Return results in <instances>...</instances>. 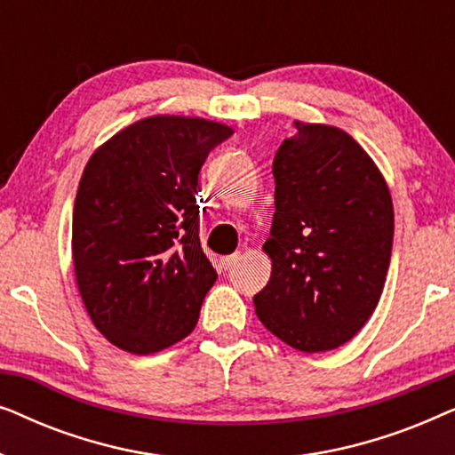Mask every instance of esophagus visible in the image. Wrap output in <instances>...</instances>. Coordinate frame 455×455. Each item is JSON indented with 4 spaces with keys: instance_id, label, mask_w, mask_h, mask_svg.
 I'll list each match as a JSON object with an SVG mask.
<instances>
[{
    "instance_id": "34e87169",
    "label": "esophagus",
    "mask_w": 455,
    "mask_h": 455,
    "mask_svg": "<svg viewBox=\"0 0 455 455\" xmlns=\"http://www.w3.org/2000/svg\"><path fill=\"white\" fill-rule=\"evenodd\" d=\"M238 260H240V252H234V254H229V257H223L221 265L226 267V269H229V267H234Z\"/></svg>"
}]
</instances>
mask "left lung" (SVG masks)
<instances>
[{
	"mask_svg": "<svg viewBox=\"0 0 455 455\" xmlns=\"http://www.w3.org/2000/svg\"><path fill=\"white\" fill-rule=\"evenodd\" d=\"M273 159L271 279L252 298L273 335L300 352L335 350L381 298L394 246L387 184L344 130L296 122Z\"/></svg>",
	"mask_w": 455,
	"mask_h": 455,
	"instance_id": "obj_1",
	"label": "left lung"
}]
</instances>
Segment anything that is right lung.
<instances>
[{"mask_svg": "<svg viewBox=\"0 0 455 455\" xmlns=\"http://www.w3.org/2000/svg\"><path fill=\"white\" fill-rule=\"evenodd\" d=\"M232 128L155 116L124 128L89 159L72 215L76 283L111 344L153 354L196 327L217 271L204 257L198 173Z\"/></svg>", "mask_w": 455, "mask_h": 455, "instance_id": "1", "label": "right lung"}]
</instances>
